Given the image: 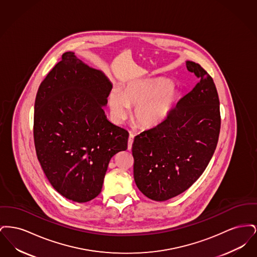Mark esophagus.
I'll list each match as a JSON object with an SVG mask.
<instances>
[{
  "label": "esophagus",
  "instance_id": "34e87169",
  "mask_svg": "<svg viewBox=\"0 0 257 257\" xmlns=\"http://www.w3.org/2000/svg\"><path fill=\"white\" fill-rule=\"evenodd\" d=\"M134 134L130 133L129 136V140H128V149L130 150L132 148V145H133V142H134Z\"/></svg>",
  "mask_w": 257,
  "mask_h": 257
}]
</instances>
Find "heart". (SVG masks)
Wrapping results in <instances>:
<instances>
[{"label": "heart", "mask_w": 257, "mask_h": 257, "mask_svg": "<svg viewBox=\"0 0 257 257\" xmlns=\"http://www.w3.org/2000/svg\"><path fill=\"white\" fill-rule=\"evenodd\" d=\"M178 90L167 80H147L129 84L123 90L112 89L109 97L113 121L122 123L135 107L136 122L145 128H153L165 122L175 107Z\"/></svg>", "instance_id": "heart-1"}]
</instances>
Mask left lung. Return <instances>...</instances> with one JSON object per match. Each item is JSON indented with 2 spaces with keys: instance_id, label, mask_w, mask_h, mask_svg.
Listing matches in <instances>:
<instances>
[{
  "instance_id": "left-lung-1",
  "label": "left lung",
  "mask_w": 257,
  "mask_h": 257,
  "mask_svg": "<svg viewBox=\"0 0 257 257\" xmlns=\"http://www.w3.org/2000/svg\"><path fill=\"white\" fill-rule=\"evenodd\" d=\"M198 83L164 123L135 137L134 179L148 198L165 201L182 194L205 171L217 147L220 101L212 77L186 61Z\"/></svg>"
}]
</instances>
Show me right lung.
<instances>
[{
  "label": "right lung",
  "mask_w": 257,
  "mask_h": 257,
  "mask_svg": "<svg viewBox=\"0 0 257 257\" xmlns=\"http://www.w3.org/2000/svg\"><path fill=\"white\" fill-rule=\"evenodd\" d=\"M111 84L102 71L66 52L40 84L35 103L37 159L54 189L83 203L101 193L110 160L129 133L107 119Z\"/></svg>",
  "instance_id": "right-lung-1"
}]
</instances>
